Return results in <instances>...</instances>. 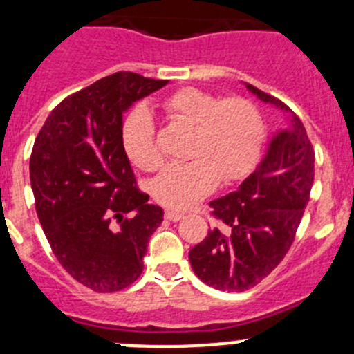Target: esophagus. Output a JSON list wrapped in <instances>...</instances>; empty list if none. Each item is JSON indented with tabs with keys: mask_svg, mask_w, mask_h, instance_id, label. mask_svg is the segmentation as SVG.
I'll use <instances>...</instances> for the list:
<instances>
[{
	"mask_svg": "<svg viewBox=\"0 0 354 354\" xmlns=\"http://www.w3.org/2000/svg\"><path fill=\"white\" fill-rule=\"evenodd\" d=\"M183 212H178V210H166V219L167 221H180L183 217Z\"/></svg>",
	"mask_w": 354,
	"mask_h": 354,
	"instance_id": "obj_1",
	"label": "esophagus"
}]
</instances>
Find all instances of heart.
I'll return each instance as SVG.
<instances>
[{
    "label": "heart",
    "instance_id": "1",
    "mask_svg": "<svg viewBox=\"0 0 354 354\" xmlns=\"http://www.w3.org/2000/svg\"><path fill=\"white\" fill-rule=\"evenodd\" d=\"M174 121L192 128L188 162L169 164L152 183L157 202L187 209L209 195L217 183H231L250 171L260 152L263 123L260 111L245 97L219 99L210 92L185 87L160 101ZM123 147L131 162L156 171L162 156L147 111L137 109L123 127Z\"/></svg>",
    "mask_w": 354,
    "mask_h": 354
}]
</instances>
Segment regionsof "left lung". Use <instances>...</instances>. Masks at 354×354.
<instances>
[{
    "mask_svg": "<svg viewBox=\"0 0 354 354\" xmlns=\"http://www.w3.org/2000/svg\"><path fill=\"white\" fill-rule=\"evenodd\" d=\"M245 85L262 102L284 111L288 127L272 135L263 159L236 190L210 202L221 226L190 250L194 272L219 291L253 288L279 266L295 241L315 171L301 120L279 99Z\"/></svg>",
    "mask_w": 354,
    "mask_h": 354,
    "instance_id": "1",
    "label": "left lung"
}]
</instances>
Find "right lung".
Here are the masks:
<instances>
[{
	"label": "right lung",
	"instance_id": "add662e5",
	"mask_svg": "<svg viewBox=\"0 0 354 354\" xmlns=\"http://www.w3.org/2000/svg\"><path fill=\"white\" fill-rule=\"evenodd\" d=\"M167 80L118 71L63 99L30 156L35 210L53 253L97 292L130 286L144 270L164 210L135 183L123 147V116Z\"/></svg>",
	"mask_w": 354,
	"mask_h": 354
}]
</instances>
